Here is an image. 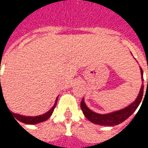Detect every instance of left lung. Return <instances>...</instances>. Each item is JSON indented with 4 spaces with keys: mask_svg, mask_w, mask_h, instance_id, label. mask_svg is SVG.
<instances>
[{
    "mask_svg": "<svg viewBox=\"0 0 148 148\" xmlns=\"http://www.w3.org/2000/svg\"><path fill=\"white\" fill-rule=\"evenodd\" d=\"M140 72H141V76H142V81H143V74L142 68H140ZM143 94V85H142L139 95L133 103H132L130 106H128L121 110H118V111L108 113V114H99V113H96L92 110H90L86 106V103L84 102V99L82 100V101H81V109L82 110V112L85 115V116L93 124L105 125V126H114V125H117V124L122 123L136 110L138 106H140V102H141Z\"/></svg>",
    "mask_w": 148,
    "mask_h": 148,
    "instance_id": "obj_1",
    "label": "left lung"
}]
</instances>
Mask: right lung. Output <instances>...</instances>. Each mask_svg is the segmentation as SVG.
<instances>
[{
    "instance_id": "add662e5",
    "label": "right lung",
    "mask_w": 148,
    "mask_h": 148,
    "mask_svg": "<svg viewBox=\"0 0 148 148\" xmlns=\"http://www.w3.org/2000/svg\"><path fill=\"white\" fill-rule=\"evenodd\" d=\"M3 95L2 93V90H1V78H0V97L1 95ZM57 101H58V97L56 98V101H55V103L54 106L52 107L51 109H50L47 112H46L44 114L40 115V116H22V115L16 114V113H13L12 112V114L13 115V116L15 117V120L16 119L19 121H21L22 123H24V124H38V123H41V122H43V121H47L51 116L52 112L55 109V106H56V104H57ZM10 112V111H9Z\"/></svg>"
}]
</instances>
